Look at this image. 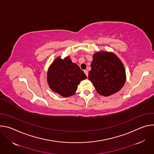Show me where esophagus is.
Returning a JSON list of instances; mask_svg holds the SVG:
<instances>
[{
  "label": "esophagus",
  "instance_id": "1",
  "mask_svg": "<svg viewBox=\"0 0 154 154\" xmlns=\"http://www.w3.org/2000/svg\"><path fill=\"white\" fill-rule=\"evenodd\" d=\"M84 73H85V75H86L87 76H88V72L86 70H84Z\"/></svg>",
  "mask_w": 154,
  "mask_h": 154
}]
</instances>
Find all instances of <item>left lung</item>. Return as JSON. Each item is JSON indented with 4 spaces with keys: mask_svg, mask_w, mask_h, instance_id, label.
Wrapping results in <instances>:
<instances>
[{
    "mask_svg": "<svg viewBox=\"0 0 154 154\" xmlns=\"http://www.w3.org/2000/svg\"><path fill=\"white\" fill-rule=\"evenodd\" d=\"M89 79L101 95L110 96L120 91L126 81L124 65L114 53L98 51L93 55Z\"/></svg>",
    "mask_w": 154,
    "mask_h": 154,
    "instance_id": "left-lung-1",
    "label": "left lung"
}]
</instances>
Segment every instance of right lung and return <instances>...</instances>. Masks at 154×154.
I'll return each mask as SVG.
<instances>
[{"label": "right lung", "instance_id": "right-lung-1", "mask_svg": "<svg viewBox=\"0 0 154 154\" xmlns=\"http://www.w3.org/2000/svg\"><path fill=\"white\" fill-rule=\"evenodd\" d=\"M87 78L79 66L72 62L70 56L63 59L56 58L47 72V82L49 88L63 97L73 95L78 84Z\"/></svg>", "mask_w": 154, "mask_h": 154}]
</instances>
